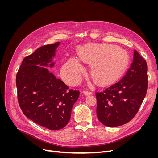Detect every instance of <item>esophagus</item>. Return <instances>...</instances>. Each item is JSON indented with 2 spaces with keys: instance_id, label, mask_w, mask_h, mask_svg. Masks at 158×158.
<instances>
[{
  "instance_id": "1",
  "label": "esophagus",
  "mask_w": 158,
  "mask_h": 158,
  "mask_svg": "<svg viewBox=\"0 0 158 158\" xmlns=\"http://www.w3.org/2000/svg\"><path fill=\"white\" fill-rule=\"evenodd\" d=\"M83 93H84V94L85 95H88L92 94V92H91L90 91H88V90H84V92H83Z\"/></svg>"
}]
</instances>
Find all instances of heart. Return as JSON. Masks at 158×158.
Wrapping results in <instances>:
<instances>
[{
	"label": "heart",
	"instance_id": "b5f03b06",
	"mask_svg": "<svg viewBox=\"0 0 158 158\" xmlns=\"http://www.w3.org/2000/svg\"><path fill=\"white\" fill-rule=\"evenodd\" d=\"M80 60L91 64L92 77L100 84H109L116 80L126 69L128 56L123 49L115 45L88 44L78 48ZM85 69L80 61L70 58L62 69V76L70 85L78 84Z\"/></svg>",
	"mask_w": 158,
	"mask_h": 158
}]
</instances>
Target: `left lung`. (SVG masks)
I'll list each match as a JSON object with an SVG mask.
<instances>
[{
  "instance_id": "obj_1",
  "label": "left lung",
  "mask_w": 158,
  "mask_h": 158,
  "mask_svg": "<svg viewBox=\"0 0 158 158\" xmlns=\"http://www.w3.org/2000/svg\"><path fill=\"white\" fill-rule=\"evenodd\" d=\"M147 88V63L135 50L132 63L122 78L95 93L99 121L111 127L130 121L139 110Z\"/></svg>"
}]
</instances>
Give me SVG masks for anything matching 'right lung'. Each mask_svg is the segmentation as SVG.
<instances>
[{"instance_id":"right-lung-1","label":"right lung","mask_w":158,"mask_h":158,"mask_svg":"<svg viewBox=\"0 0 158 158\" xmlns=\"http://www.w3.org/2000/svg\"><path fill=\"white\" fill-rule=\"evenodd\" d=\"M60 44L42 46L25 57L16 78L18 100L23 113L49 130H59L67 125L80 95L79 91L69 89L63 81L42 67L54 66L52 59Z\"/></svg>"}]
</instances>
